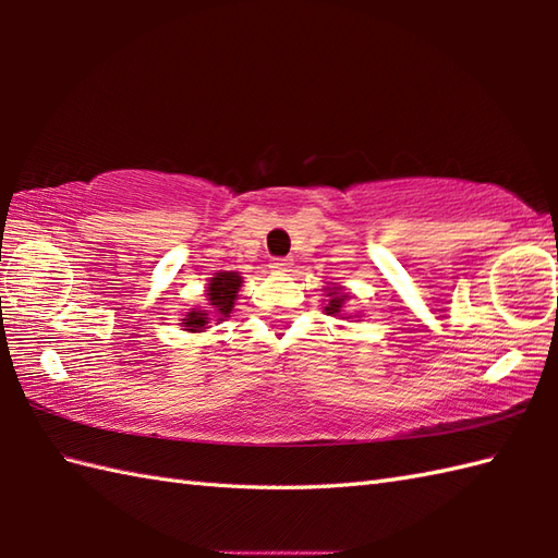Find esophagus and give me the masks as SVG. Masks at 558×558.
I'll return each instance as SVG.
<instances>
[{
  "instance_id": "obj_1",
  "label": "esophagus",
  "mask_w": 558,
  "mask_h": 558,
  "mask_svg": "<svg viewBox=\"0 0 558 558\" xmlns=\"http://www.w3.org/2000/svg\"><path fill=\"white\" fill-rule=\"evenodd\" d=\"M270 268L276 272H288L292 268V258L290 256H280L270 260Z\"/></svg>"
}]
</instances>
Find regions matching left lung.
I'll return each instance as SVG.
<instances>
[{"mask_svg": "<svg viewBox=\"0 0 558 558\" xmlns=\"http://www.w3.org/2000/svg\"><path fill=\"white\" fill-rule=\"evenodd\" d=\"M326 306L324 312L328 316H340V318H352L348 312H345V302H348V292L342 290L340 286H328L326 288ZM357 318V316H354Z\"/></svg>", "mask_w": 558, "mask_h": 558, "instance_id": "8db88e82", "label": "left lung"}]
</instances>
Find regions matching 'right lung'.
Returning <instances> with one entry per match:
<instances>
[{"instance_id": "1", "label": "right lung", "mask_w": 558, "mask_h": 558, "mask_svg": "<svg viewBox=\"0 0 558 558\" xmlns=\"http://www.w3.org/2000/svg\"><path fill=\"white\" fill-rule=\"evenodd\" d=\"M240 288H242L240 272L234 270L216 272V276L208 280V290H206L208 310L189 312L186 318H182L184 330H189V333H201V330L208 328L210 322H225V318L232 314V306Z\"/></svg>"}]
</instances>
